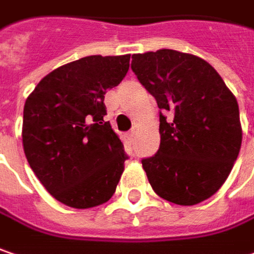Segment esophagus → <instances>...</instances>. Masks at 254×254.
<instances>
[{
	"mask_svg": "<svg viewBox=\"0 0 254 254\" xmlns=\"http://www.w3.org/2000/svg\"><path fill=\"white\" fill-rule=\"evenodd\" d=\"M127 138L129 142H133L135 141V138H136V132H135V130H130L127 135Z\"/></svg>",
	"mask_w": 254,
	"mask_h": 254,
	"instance_id": "esophagus-1",
	"label": "esophagus"
}]
</instances>
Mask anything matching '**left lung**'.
Segmentation results:
<instances>
[{"label":"left lung","instance_id":"obj_1","mask_svg":"<svg viewBox=\"0 0 254 254\" xmlns=\"http://www.w3.org/2000/svg\"><path fill=\"white\" fill-rule=\"evenodd\" d=\"M130 67L161 109L159 149L142 159L152 190L178 205L210 198L242 146L234 95L216 68L194 54L170 49L133 54Z\"/></svg>","mask_w":254,"mask_h":254}]
</instances>
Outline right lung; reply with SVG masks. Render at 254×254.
Returning a JSON list of instances; mask_svg holds the SVG:
<instances>
[{
	"instance_id": "obj_1",
	"label": "right lung",
	"mask_w": 254,
	"mask_h": 254,
	"mask_svg": "<svg viewBox=\"0 0 254 254\" xmlns=\"http://www.w3.org/2000/svg\"><path fill=\"white\" fill-rule=\"evenodd\" d=\"M130 54L87 56L44 76L24 105L27 161L57 201L90 208L109 201L127 159L103 121L106 90L122 82Z\"/></svg>"
}]
</instances>
